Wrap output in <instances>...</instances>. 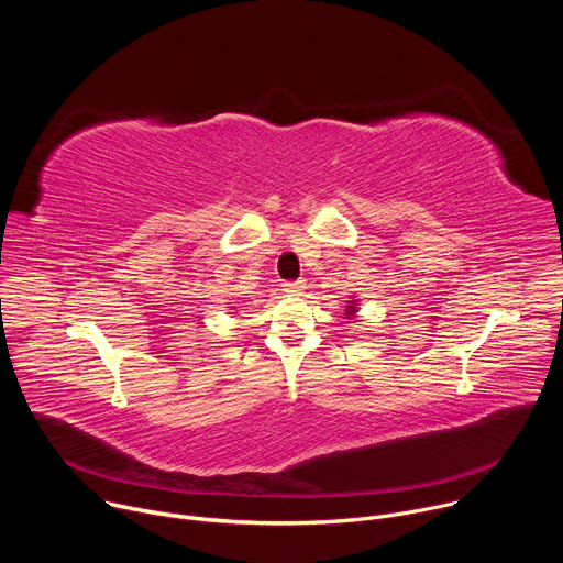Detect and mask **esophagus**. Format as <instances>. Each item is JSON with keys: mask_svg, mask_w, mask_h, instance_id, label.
I'll use <instances>...</instances> for the list:
<instances>
[{"mask_svg": "<svg viewBox=\"0 0 563 563\" xmlns=\"http://www.w3.org/2000/svg\"><path fill=\"white\" fill-rule=\"evenodd\" d=\"M283 287H285V291H287V294L296 296V294H302V289H305V280H287V283H283Z\"/></svg>", "mask_w": 563, "mask_h": 563, "instance_id": "esophagus-1", "label": "esophagus"}]
</instances>
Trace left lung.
<instances>
[{
	"label": "left lung",
	"instance_id": "8db88e82",
	"mask_svg": "<svg viewBox=\"0 0 563 563\" xmlns=\"http://www.w3.org/2000/svg\"><path fill=\"white\" fill-rule=\"evenodd\" d=\"M356 313V300H350L347 305V316H354Z\"/></svg>",
	"mask_w": 563,
	"mask_h": 563
}]
</instances>
